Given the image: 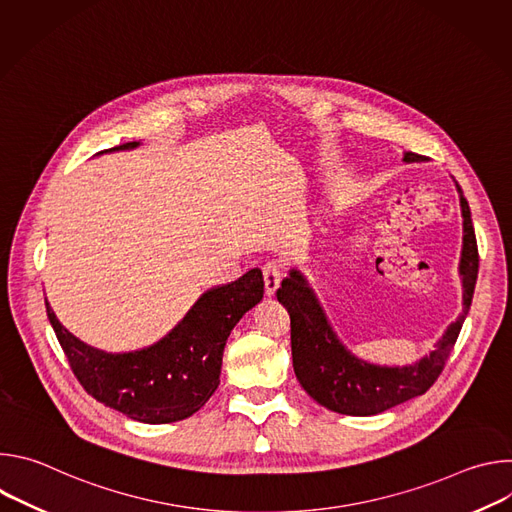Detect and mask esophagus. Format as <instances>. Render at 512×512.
<instances>
[{"label": "esophagus", "instance_id": "34e87169", "mask_svg": "<svg viewBox=\"0 0 512 512\" xmlns=\"http://www.w3.org/2000/svg\"><path fill=\"white\" fill-rule=\"evenodd\" d=\"M263 281H265V296H275V291L281 283V269L277 263L263 265Z\"/></svg>", "mask_w": 512, "mask_h": 512}]
</instances>
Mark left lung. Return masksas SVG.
I'll return each instance as SVG.
<instances>
[{
	"instance_id": "obj_1",
	"label": "left lung",
	"mask_w": 512,
	"mask_h": 512,
	"mask_svg": "<svg viewBox=\"0 0 512 512\" xmlns=\"http://www.w3.org/2000/svg\"><path fill=\"white\" fill-rule=\"evenodd\" d=\"M405 162H423V156L407 152ZM460 192L464 216V245L460 275L464 287V310L437 340L435 350L405 367H381L352 354L332 330L314 289L306 277L291 269L281 281L277 300L291 320V358L304 391L322 407L342 415H377L417 395H423L442 375L446 360L458 340L462 324L470 312L478 277V245L470 218L468 200Z\"/></svg>"
}]
</instances>
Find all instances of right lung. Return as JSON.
Returning <instances> with one entry per match:
<instances>
[{"instance_id":"right-lung-1","label":"right lung","mask_w":512,"mask_h":512,"mask_svg":"<svg viewBox=\"0 0 512 512\" xmlns=\"http://www.w3.org/2000/svg\"><path fill=\"white\" fill-rule=\"evenodd\" d=\"M137 145L139 141H129L105 152L133 150ZM261 300L263 275L255 267L237 281L204 291L160 342L113 354L70 334L44 298L48 320L85 391L141 423L186 419L210 399L221 383L223 350L231 330Z\"/></svg>"}]
</instances>
